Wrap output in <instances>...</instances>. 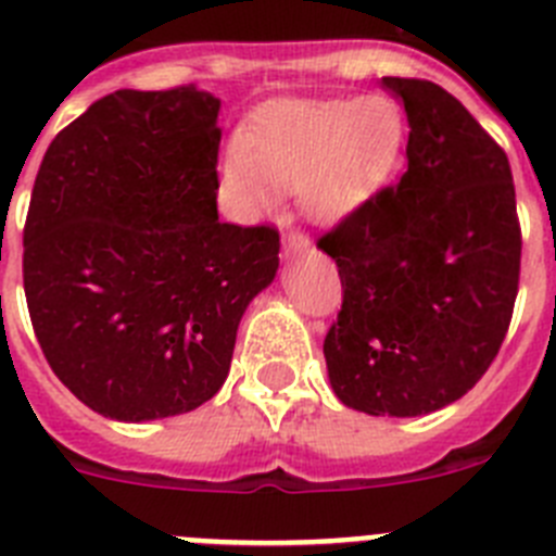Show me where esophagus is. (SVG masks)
<instances>
[{"mask_svg": "<svg viewBox=\"0 0 556 556\" xmlns=\"http://www.w3.org/2000/svg\"><path fill=\"white\" fill-rule=\"evenodd\" d=\"M307 251H311V240H307L305 235H288V238H285V257L288 260L305 257Z\"/></svg>", "mask_w": 556, "mask_h": 556, "instance_id": "obj_1", "label": "esophagus"}]
</instances>
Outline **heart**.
Returning <instances> with one entry per match:
<instances>
[{
	"label": "heart",
	"mask_w": 556,
	"mask_h": 556,
	"mask_svg": "<svg viewBox=\"0 0 556 556\" xmlns=\"http://www.w3.org/2000/svg\"><path fill=\"white\" fill-rule=\"evenodd\" d=\"M408 142L394 100H285L257 111L220 162V192L238 218L277 210L296 190L307 218L338 224L394 181Z\"/></svg>",
	"instance_id": "heart-1"
}]
</instances>
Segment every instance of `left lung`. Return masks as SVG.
I'll return each mask as SVG.
<instances>
[{"label": "left lung", "instance_id": "obj_1", "mask_svg": "<svg viewBox=\"0 0 556 556\" xmlns=\"http://www.w3.org/2000/svg\"><path fill=\"white\" fill-rule=\"evenodd\" d=\"M408 117L397 187L318 240L344 305L325 338L346 408L422 417L465 397L498 355L518 296L509 159L431 80L383 77Z\"/></svg>", "mask_w": 556, "mask_h": 556}]
</instances>
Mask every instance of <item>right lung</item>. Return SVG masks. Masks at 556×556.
I'll list each match as a JSON object with an SVG mask.
<instances>
[{
  "label": "right lung",
  "instance_id": "right-lung-1",
  "mask_svg": "<svg viewBox=\"0 0 556 556\" xmlns=\"http://www.w3.org/2000/svg\"><path fill=\"white\" fill-rule=\"evenodd\" d=\"M220 100L114 91L52 139L24 224V296L58 380L117 422L218 394L279 235L218 218Z\"/></svg>",
  "mask_w": 556,
  "mask_h": 556
}]
</instances>
